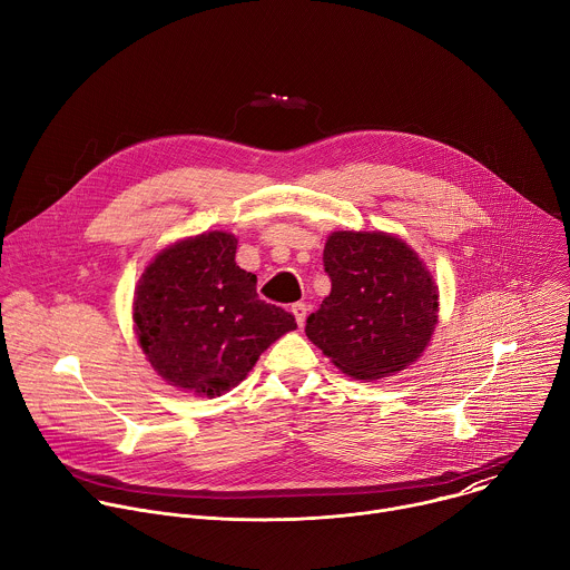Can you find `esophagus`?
I'll return each mask as SVG.
<instances>
[{
  "mask_svg": "<svg viewBox=\"0 0 570 570\" xmlns=\"http://www.w3.org/2000/svg\"><path fill=\"white\" fill-rule=\"evenodd\" d=\"M293 315H295V322H297V327H302V324H304V320H306V304L304 302H297V304H293Z\"/></svg>",
  "mask_w": 570,
  "mask_h": 570,
  "instance_id": "34e87169",
  "label": "esophagus"
}]
</instances>
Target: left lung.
Listing matches in <instances>:
<instances>
[{
    "label": "left lung",
    "mask_w": 570,
    "mask_h": 570,
    "mask_svg": "<svg viewBox=\"0 0 570 570\" xmlns=\"http://www.w3.org/2000/svg\"><path fill=\"white\" fill-rule=\"evenodd\" d=\"M332 293L306 336L347 376L376 381L415 363L438 324V286L417 253L385 232H334L324 246Z\"/></svg>",
    "instance_id": "left-lung-1"
}]
</instances>
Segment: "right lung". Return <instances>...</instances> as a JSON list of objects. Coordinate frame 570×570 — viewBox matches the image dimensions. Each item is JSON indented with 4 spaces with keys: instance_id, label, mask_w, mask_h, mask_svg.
Here are the masks:
<instances>
[{
    "instance_id": "add662e5",
    "label": "right lung",
    "mask_w": 570,
    "mask_h": 570,
    "mask_svg": "<svg viewBox=\"0 0 570 570\" xmlns=\"http://www.w3.org/2000/svg\"><path fill=\"white\" fill-rule=\"evenodd\" d=\"M236 236L205 232L161 250L132 304L139 345L167 383L220 396L248 376L295 317L257 295V275L234 262Z\"/></svg>"
}]
</instances>
